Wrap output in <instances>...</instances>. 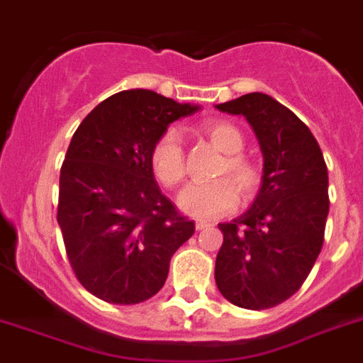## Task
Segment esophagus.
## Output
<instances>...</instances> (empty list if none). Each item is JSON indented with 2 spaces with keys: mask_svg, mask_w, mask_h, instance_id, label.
Returning a JSON list of instances; mask_svg holds the SVG:
<instances>
[{
  "mask_svg": "<svg viewBox=\"0 0 363 363\" xmlns=\"http://www.w3.org/2000/svg\"><path fill=\"white\" fill-rule=\"evenodd\" d=\"M210 228V223L206 220H195V230H206Z\"/></svg>",
  "mask_w": 363,
  "mask_h": 363,
  "instance_id": "esophagus-1",
  "label": "esophagus"
}]
</instances>
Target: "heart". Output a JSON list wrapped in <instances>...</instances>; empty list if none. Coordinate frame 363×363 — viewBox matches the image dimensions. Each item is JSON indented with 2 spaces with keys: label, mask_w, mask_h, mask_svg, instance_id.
I'll return each mask as SVG.
<instances>
[{
  "label": "heart",
  "mask_w": 363,
  "mask_h": 363,
  "mask_svg": "<svg viewBox=\"0 0 363 363\" xmlns=\"http://www.w3.org/2000/svg\"><path fill=\"white\" fill-rule=\"evenodd\" d=\"M204 137L225 153L217 164L210 182H194L179 194L177 204L181 212L197 219H212L230 212L239 201L248 204L261 188V169L256 162L241 153L245 150V135L238 125L225 121H212L201 128ZM150 166L157 181L166 188H173L186 175V155L181 137L175 131H166L155 140L150 151ZM238 194H235V191Z\"/></svg>",
  "instance_id": "b5f03b06"
}]
</instances>
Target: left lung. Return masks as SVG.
Here are the masks:
<instances>
[{
	"label": "left lung",
	"instance_id": "1",
	"mask_svg": "<svg viewBox=\"0 0 363 363\" xmlns=\"http://www.w3.org/2000/svg\"><path fill=\"white\" fill-rule=\"evenodd\" d=\"M216 107L245 116L263 153L256 201L219 225L217 289L238 307H276L303 285L323 245L329 213L323 153L311 129L269 94L248 93Z\"/></svg>",
	"mask_w": 363,
	"mask_h": 363
}]
</instances>
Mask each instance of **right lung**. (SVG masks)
Segmentation results:
<instances>
[{"label":"right lung","instance_id":"1","mask_svg":"<svg viewBox=\"0 0 363 363\" xmlns=\"http://www.w3.org/2000/svg\"><path fill=\"white\" fill-rule=\"evenodd\" d=\"M199 106L155 91L113 94L82 121L60 169L58 225L84 289L133 305L162 289L169 259L195 223L162 195L150 151L172 122Z\"/></svg>","mask_w":363,"mask_h":363}]
</instances>
